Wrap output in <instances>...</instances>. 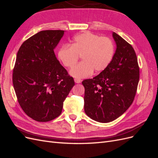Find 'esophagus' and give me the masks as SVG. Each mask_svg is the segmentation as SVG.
I'll return each instance as SVG.
<instances>
[{
  "instance_id": "obj_1",
  "label": "esophagus",
  "mask_w": 158,
  "mask_h": 158,
  "mask_svg": "<svg viewBox=\"0 0 158 158\" xmlns=\"http://www.w3.org/2000/svg\"><path fill=\"white\" fill-rule=\"evenodd\" d=\"M81 80L80 78H74V82H76V83H77V84H78V83H80L81 82Z\"/></svg>"
}]
</instances>
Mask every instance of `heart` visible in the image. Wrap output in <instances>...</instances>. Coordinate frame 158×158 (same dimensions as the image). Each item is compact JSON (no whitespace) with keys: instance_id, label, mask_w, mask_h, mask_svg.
<instances>
[{"instance_id":"b5f03b06","label":"heart","mask_w":158,"mask_h":158,"mask_svg":"<svg viewBox=\"0 0 158 158\" xmlns=\"http://www.w3.org/2000/svg\"><path fill=\"white\" fill-rule=\"evenodd\" d=\"M114 53V44L107 37H100L85 31L76 35L70 46L64 45L59 49L58 58L65 67L72 68L77 63L79 56L82 63L70 70L76 78H85L106 69L111 63Z\"/></svg>"}]
</instances>
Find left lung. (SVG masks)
<instances>
[{"mask_svg": "<svg viewBox=\"0 0 158 158\" xmlns=\"http://www.w3.org/2000/svg\"><path fill=\"white\" fill-rule=\"evenodd\" d=\"M117 49L107 67L92 79L84 80V111L93 120L109 123L132 103L140 78L137 56L127 41L113 33Z\"/></svg>", "mask_w": 158, "mask_h": 158, "instance_id": "8db88e82", "label": "left lung"}]
</instances>
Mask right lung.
I'll list each match as a JSON object with an SVG mask.
<instances>
[{
	"instance_id": "add662e5",
	"label": "right lung",
	"mask_w": 158,
	"mask_h": 158,
	"mask_svg": "<svg viewBox=\"0 0 158 158\" xmlns=\"http://www.w3.org/2000/svg\"><path fill=\"white\" fill-rule=\"evenodd\" d=\"M64 33L41 31L23 42L18 51L12 74L14 91L23 111L38 122L59 117L74 85L54 52Z\"/></svg>"
}]
</instances>
